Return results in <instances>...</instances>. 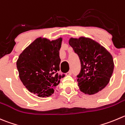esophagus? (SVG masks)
Here are the masks:
<instances>
[{"label": "esophagus", "instance_id": "1", "mask_svg": "<svg viewBox=\"0 0 125 125\" xmlns=\"http://www.w3.org/2000/svg\"><path fill=\"white\" fill-rule=\"evenodd\" d=\"M71 74H72V71H71V70H70L68 72H67L66 73V75H67V76H70V75Z\"/></svg>", "mask_w": 125, "mask_h": 125}]
</instances>
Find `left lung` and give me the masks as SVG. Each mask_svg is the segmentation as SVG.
<instances>
[{"label":"left lung","mask_w":125,"mask_h":125,"mask_svg":"<svg viewBox=\"0 0 125 125\" xmlns=\"http://www.w3.org/2000/svg\"><path fill=\"white\" fill-rule=\"evenodd\" d=\"M69 44L81 62V71L77 77L81 92L93 95L103 89L109 82L114 71L111 54L90 38H71Z\"/></svg>","instance_id":"8db88e82"}]
</instances>
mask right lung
Wrapping results in <instances>:
<instances>
[{
  "mask_svg": "<svg viewBox=\"0 0 125 125\" xmlns=\"http://www.w3.org/2000/svg\"><path fill=\"white\" fill-rule=\"evenodd\" d=\"M61 38L51 41L38 38L25 48L16 62L19 78L28 90L40 97L54 93L65 74H59Z\"/></svg>",
  "mask_w": 125,
  "mask_h": 125,
  "instance_id": "right-lung-1",
  "label": "right lung"
}]
</instances>
